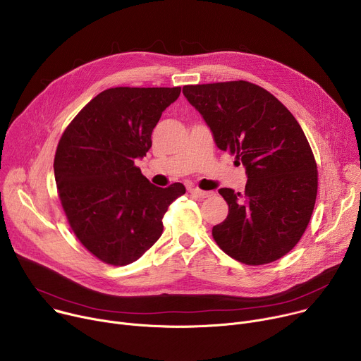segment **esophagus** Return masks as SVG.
<instances>
[{
  "label": "esophagus",
  "mask_w": 361,
  "mask_h": 361,
  "mask_svg": "<svg viewBox=\"0 0 361 361\" xmlns=\"http://www.w3.org/2000/svg\"><path fill=\"white\" fill-rule=\"evenodd\" d=\"M190 192L192 194V195H195V197H199V199H206V197H209L210 195V191H204V190H200V188H190Z\"/></svg>",
  "instance_id": "34e87169"
}]
</instances>
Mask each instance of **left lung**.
I'll use <instances>...</instances> for the list:
<instances>
[{
    "mask_svg": "<svg viewBox=\"0 0 361 361\" xmlns=\"http://www.w3.org/2000/svg\"><path fill=\"white\" fill-rule=\"evenodd\" d=\"M183 93L247 176L245 194L219 190L228 214L213 227L216 243L246 265L271 264L300 242L315 206L317 164L302 128L274 94L245 80Z\"/></svg>",
    "mask_w": 361,
    "mask_h": 361,
    "instance_id": "1",
    "label": "left lung"
}]
</instances>
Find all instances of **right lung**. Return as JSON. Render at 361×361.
Wrapping results in <instances>:
<instances>
[{
  "mask_svg": "<svg viewBox=\"0 0 361 361\" xmlns=\"http://www.w3.org/2000/svg\"><path fill=\"white\" fill-rule=\"evenodd\" d=\"M181 87H112L76 115L54 157L59 197L80 243L108 265L140 259L162 235V217L185 192L151 184L135 167Z\"/></svg>",
  "mask_w": 361,
  "mask_h": 361,
  "instance_id": "obj_1",
  "label": "right lung"
}]
</instances>
